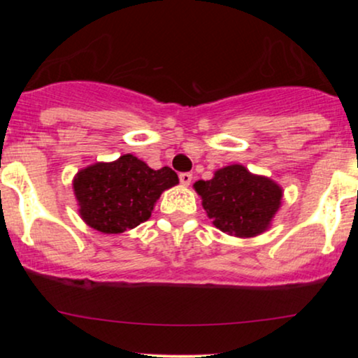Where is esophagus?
<instances>
[{"label":"esophagus","instance_id":"esophagus-1","mask_svg":"<svg viewBox=\"0 0 358 358\" xmlns=\"http://www.w3.org/2000/svg\"><path fill=\"white\" fill-rule=\"evenodd\" d=\"M192 173H188V171H185V173H180V183L182 185H190L192 183Z\"/></svg>","mask_w":358,"mask_h":358}]
</instances>
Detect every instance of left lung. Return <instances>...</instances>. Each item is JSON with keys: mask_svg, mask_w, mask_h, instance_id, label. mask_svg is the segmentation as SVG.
I'll return each instance as SVG.
<instances>
[{"mask_svg": "<svg viewBox=\"0 0 358 358\" xmlns=\"http://www.w3.org/2000/svg\"><path fill=\"white\" fill-rule=\"evenodd\" d=\"M195 190L213 225L237 237H254L269 227L281 205L282 192L264 176L231 165L215 171L212 180H200Z\"/></svg>", "mask_w": 358, "mask_h": 358, "instance_id": "obj_1", "label": "left lung"}]
</instances>
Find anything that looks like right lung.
I'll return each mask as SVG.
<instances>
[{"label":"right lung","instance_id":"right-lung-1","mask_svg":"<svg viewBox=\"0 0 358 358\" xmlns=\"http://www.w3.org/2000/svg\"><path fill=\"white\" fill-rule=\"evenodd\" d=\"M176 183L171 168L153 170L136 156L124 155L79 171L73 192L85 224L104 234H121L150 219L162 192Z\"/></svg>","mask_w":358,"mask_h":358}]
</instances>
